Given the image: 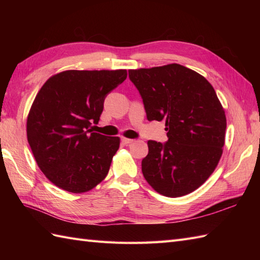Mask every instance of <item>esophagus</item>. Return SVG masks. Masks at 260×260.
<instances>
[{
  "label": "esophagus",
  "instance_id": "esophagus-1",
  "mask_svg": "<svg viewBox=\"0 0 260 260\" xmlns=\"http://www.w3.org/2000/svg\"><path fill=\"white\" fill-rule=\"evenodd\" d=\"M121 142H123L125 145H128V144H131V143H133V142H134V140H132V139H126V137H123V139H121Z\"/></svg>",
  "mask_w": 260,
  "mask_h": 260
}]
</instances>
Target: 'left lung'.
Returning <instances> with one entry per match:
<instances>
[{
    "mask_svg": "<svg viewBox=\"0 0 260 260\" xmlns=\"http://www.w3.org/2000/svg\"><path fill=\"white\" fill-rule=\"evenodd\" d=\"M148 120H165L167 143L148 141L142 172L157 193L182 197L213 173L222 155L224 109L211 84L178 63L128 70Z\"/></svg>",
    "mask_w": 260,
    "mask_h": 260,
    "instance_id": "1",
    "label": "left lung"
}]
</instances>
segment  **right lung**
Wrapping results in <instances>:
<instances>
[{
	"label": "right lung",
	"instance_id": "add662e5",
	"mask_svg": "<svg viewBox=\"0 0 260 260\" xmlns=\"http://www.w3.org/2000/svg\"><path fill=\"white\" fill-rule=\"evenodd\" d=\"M126 77L125 69L66 70L37 93L27 142L38 167L60 189L87 192L106 178L120 140L93 133L91 123H98L105 97Z\"/></svg>",
	"mask_w": 260,
	"mask_h": 260
}]
</instances>
